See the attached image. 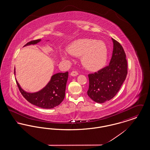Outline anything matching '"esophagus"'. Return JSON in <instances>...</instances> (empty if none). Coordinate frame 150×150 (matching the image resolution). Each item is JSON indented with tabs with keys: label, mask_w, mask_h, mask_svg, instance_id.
<instances>
[{
	"label": "esophagus",
	"mask_w": 150,
	"mask_h": 150,
	"mask_svg": "<svg viewBox=\"0 0 150 150\" xmlns=\"http://www.w3.org/2000/svg\"><path fill=\"white\" fill-rule=\"evenodd\" d=\"M70 75L72 76H75L76 75H78V72L76 71H72L70 73Z\"/></svg>",
	"instance_id": "1"
}]
</instances>
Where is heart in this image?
I'll use <instances>...</instances> for the list:
<instances>
[{
    "label": "heart",
    "instance_id": "heart-1",
    "mask_svg": "<svg viewBox=\"0 0 150 150\" xmlns=\"http://www.w3.org/2000/svg\"><path fill=\"white\" fill-rule=\"evenodd\" d=\"M67 51L75 57L81 56V62L88 70L97 71L101 69L106 62L107 48L105 43L94 39H81L69 45ZM62 58H69L64 53Z\"/></svg>",
    "mask_w": 150,
    "mask_h": 150
}]
</instances>
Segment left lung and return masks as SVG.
Wrapping results in <instances>:
<instances>
[{
    "label": "left lung",
    "instance_id": "obj_1",
    "mask_svg": "<svg viewBox=\"0 0 150 150\" xmlns=\"http://www.w3.org/2000/svg\"><path fill=\"white\" fill-rule=\"evenodd\" d=\"M112 55L108 66L88 74V96L97 103L111 100L120 90L128 73L126 54L122 45L112 38Z\"/></svg>",
    "mask_w": 150,
    "mask_h": 150
}]
</instances>
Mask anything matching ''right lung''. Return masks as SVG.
Returning a JSON list of instances; mask_svg holds the SVG:
<instances>
[{"mask_svg": "<svg viewBox=\"0 0 150 150\" xmlns=\"http://www.w3.org/2000/svg\"><path fill=\"white\" fill-rule=\"evenodd\" d=\"M40 41V39L31 40L25 45L35 44ZM68 76V71L57 73L52 76L50 82L44 88L34 93L25 92L17 81L16 83L22 96L30 103L43 108H52L59 105L64 99Z\"/></svg>", "mask_w": 150, "mask_h": 150, "instance_id": "right-lung-1", "label": "right lung"}]
</instances>
